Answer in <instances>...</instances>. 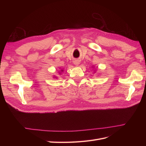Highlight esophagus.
Returning <instances> with one entry per match:
<instances>
[{
    "label": "esophagus",
    "mask_w": 146,
    "mask_h": 146,
    "mask_svg": "<svg viewBox=\"0 0 146 146\" xmlns=\"http://www.w3.org/2000/svg\"><path fill=\"white\" fill-rule=\"evenodd\" d=\"M74 64H75V65L78 66L79 64H80V61L78 60H74Z\"/></svg>",
    "instance_id": "1"
}]
</instances>
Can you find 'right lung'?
I'll return each mask as SVG.
<instances>
[{"instance_id": "add662e5", "label": "right lung", "mask_w": 146, "mask_h": 146, "mask_svg": "<svg viewBox=\"0 0 146 146\" xmlns=\"http://www.w3.org/2000/svg\"><path fill=\"white\" fill-rule=\"evenodd\" d=\"M62 70H61V71H62Z\"/></svg>"}]
</instances>
